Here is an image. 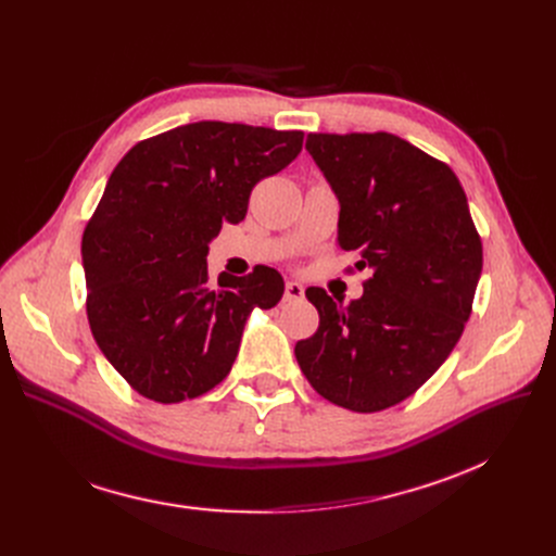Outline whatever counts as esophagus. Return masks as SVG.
Instances as JSON below:
<instances>
[{
    "mask_svg": "<svg viewBox=\"0 0 556 556\" xmlns=\"http://www.w3.org/2000/svg\"><path fill=\"white\" fill-rule=\"evenodd\" d=\"M304 298V286L300 281H286V293L283 300L286 302H298Z\"/></svg>",
    "mask_w": 556,
    "mask_h": 556,
    "instance_id": "1",
    "label": "esophagus"
}]
</instances>
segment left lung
<instances>
[{
    "label": "left lung",
    "mask_w": 556,
    "mask_h": 556,
    "mask_svg": "<svg viewBox=\"0 0 556 556\" xmlns=\"http://www.w3.org/2000/svg\"><path fill=\"white\" fill-rule=\"evenodd\" d=\"M306 151L338 195V245L369 268L349 306L306 298L317 331L295 344L313 390L354 413L415 394L457 344L482 273V241L457 175L390 132H311Z\"/></svg>",
    "instance_id": "1"
}]
</instances>
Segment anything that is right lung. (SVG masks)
Listing matches in <instances>:
<instances>
[{"label":"right lung","instance_id":"obj_1","mask_svg":"<svg viewBox=\"0 0 556 556\" xmlns=\"http://www.w3.org/2000/svg\"><path fill=\"white\" fill-rule=\"evenodd\" d=\"M302 130L198 122L143 139L116 164L83 231L87 319L130 388L180 403L216 388L252 308L283 295L275 268L210 281L223 223L248 214L254 185L302 151Z\"/></svg>","mask_w":556,"mask_h":556}]
</instances>
